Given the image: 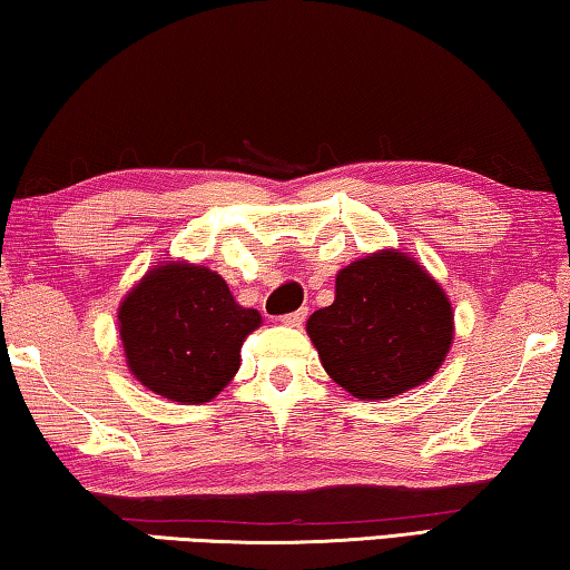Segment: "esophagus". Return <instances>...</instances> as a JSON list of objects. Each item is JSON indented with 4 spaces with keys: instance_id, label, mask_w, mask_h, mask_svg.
<instances>
[{
    "instance_id": "obj_1",
    "label": "esophagus",
    "mask_w": 570,
    "mask_h": 570,
    "mask_svg": "<svg viewBox=\"0 0 570 570\" xmlns=\"http://www.w3.org/2000/svg\"><path fill=\"white\" fill-rule=\"evenodd\" d=\"M304 320H307V309H296V312L284 314V317H278V322L286 327H302Z\"/></svg>"
}]
</instances>
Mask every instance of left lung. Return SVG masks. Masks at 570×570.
<instances>
[{"mask_svg":"<svg viewBox=\"0 0 570 570\" xmlns=\"http://www.w3.org/2000/svg\"><path fill=\"white\" fill-rule=\"evenodd\" d=\"M330 379L355 399H392L435 376L453 343L448 294L417 261L381 250L335 278V302L307 322Z\"/></svg>","mask_w":570,"mask_h":570,"instance_id":"obj_1","label":"left lung"}]
</instances>
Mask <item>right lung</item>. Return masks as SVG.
<instances>
[{
  "mask_svg": "<svg viewBox=\"0 0 570 570\" xmlns=\"http://www.w3.org/2000/svg\"><path fill=\"white\" fill-rule=\"evenodd\" d=\"M127 368L171 402L215 399L240 368L243 340L261 325L225 278L191 263L148 271L117 312Z\"/></svg>",
  "mask_w": 570,
  "mask_h": 570,
  "instance_id": "right-lung-1",
  "label": "right lung"
}]
</instances>
